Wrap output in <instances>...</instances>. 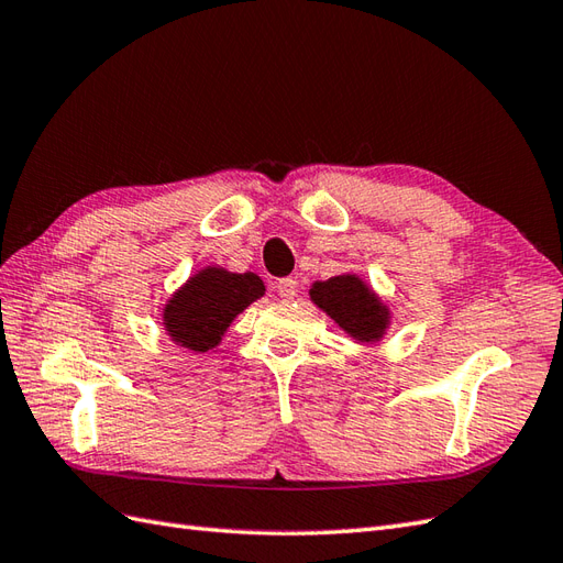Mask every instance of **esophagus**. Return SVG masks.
<instances>
[{
  "instance_id": "esophagus-1",
  "label": "esophagus",
  "mask_w": 563,
  "mask_h": 563,
  "mask_svg": "<svg viewBox=\"0 0 563 563\" xmlns=\"http://www.w3.org/2000/svg\"><path fill=\"white\" fill-rule=\"evenodd\" d=\"M276 287H278V295L283 299H295V295H297V280L295 278H280Z\"/></svg>"
}]
</instances>
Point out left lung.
<instances>
[{"label":"left lung","mask_w":563,"mask_h":563,"mask_svg":"<svg viewBox=\"0 0 563 563\" xmlns=\"http://www.w3.org/2000/svg\"><path fill=\"white\" fill-rule=\"evenodd\" d=\"M311 301L323 309L344 333L358 342H376L390 325V311L373 295L366 283L352 276H335L311 285Z\"/></svg>","instance_id":"8db88e82"}]
</instances>
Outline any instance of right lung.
<instances>
[{"mask_svg": "<svg viewBox=\"0 0 563 563\" xmlns=\"http://www.w3.org/2000/svg\"><path fill=\"white\" fill-rule=\"evenodd\" d=\"M266 287L254 273L201 268L164 307V328L173 342L192 352H209L221 342L228 325Z\"/></svg>", "mask_w": 563, "mask_h": 563, "instance_id": "right-lung-1", "label": "right lung"}]
</instances>
